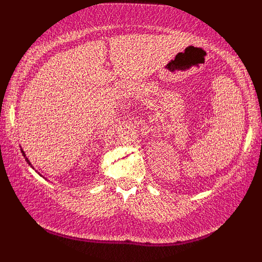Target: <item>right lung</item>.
<instances>
[{
  "label": "right lung",
  "instance_id": "add662e5",
  "mask_svg": "<svg viewBox=\"0 0 262 262\" xmlns=\"http://www.w3.org/2000/svg\"><path fill=\"white\" fill-rule=\"evenodd\" d=\"M21 152H23V155H24L25 157H26V154H25V151H24V150H23V149H21ZM26 161H27V162H28V164H30V166L32 167V164H31V162H30V161H28V159H27V157H26Z\"/></svg>",
  "mask_w": 262,
  "mask_h": 262
}]
</instances>
